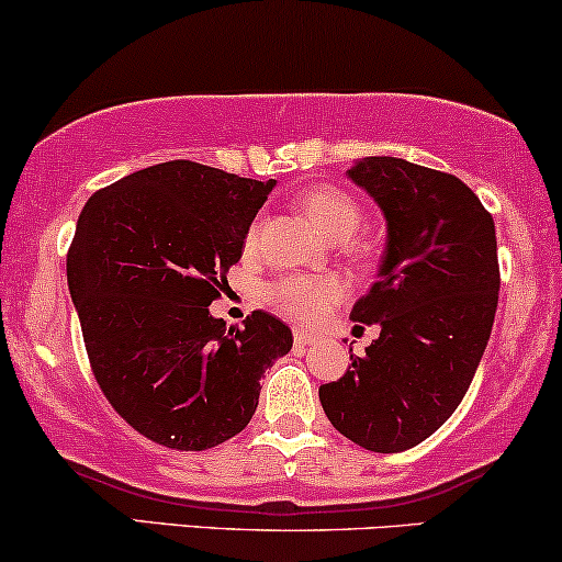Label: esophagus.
<instances>
[{
  "label": "esophagus",
  "mask_w": 562,
  "mask_h": 562,
  "mask_svg": "<svg viewBox=\"0 0 562 562\" xmlns=\"http://www.w3.org/2000/svg\"><path fill=\"white\" fill-rule=\"evenodd\" d=\"M315 341H317V334H310V330H294L296 346H313Z\"/></svg>",
  "instance_id": "esophagus-1"
}]
</instances>
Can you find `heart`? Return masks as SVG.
Instances as JSON below:
<instances>
[{"mask_svg": "<svg viewBox=\"0 0 562 562\" xmlns=\"http://www.w3.org/2000/svg\"><path fill=\"white\" fill-rule=\"evenodd\" d=\"M313 224L321 228L328 239H349L357 232L362 211L346 192L336 187H315L300 198ZM258 239V224L249 228L247 247ZM344 296L341 281L334 276H289L270 289V300L281 313L296 317V321H317L328 313Z\"/></svg>", "mask_w": 562, "mask_h": 562, "instance_id": "1", "label": "heart"}]
</instances>
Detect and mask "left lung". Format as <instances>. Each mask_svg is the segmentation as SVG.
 I'll return each instance as SVG.
<instances>
[{
  "label": "left lung",
  "instance_id": "8db88e82",
  "mask_svg": "<svg viewBox=\"0 0 562 562\" xmlns=\"http://www.w3.org/2000/svg\"><path fill=\"white\" fill-rule=\"evenodd\" d=\"M346 177L387 228L378 281L351 310L380 336L321 404L357 446L401 453L456 412L480 367L501 292L495 221L459 177L404 158H359Z\"/></svg>",
  "mask_w": 562,
  "mask_h": 562
}]
</instances>
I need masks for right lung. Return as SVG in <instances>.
Masks as SVG:
<instances>
[{
  "instance_id": "1",
  "label": "right lung",
  "mask_w": 562,
  "mask_h": 562,
  "mask_svg": "<svg viewBox=\"0 0 562 562\" xmlns=\"http://www.w3.org/2000/svg\"><path fill=\"white\" fill-rule=\"evenodd\" d=\"M276 179L166 161L82 207L67 283L93 375L116 414L158 446L205 450L252 419L260 378L294 338L279 317H213L226 273Z\"/></svg>"
}]
</instances>
